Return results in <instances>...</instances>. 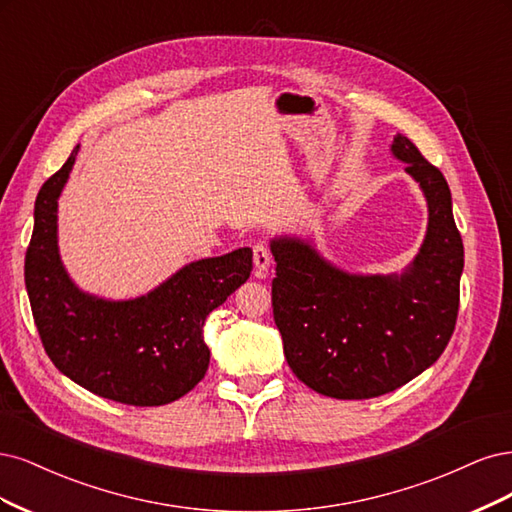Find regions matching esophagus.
<instances>
[{"label":"esophagus","mask_w":512,"mask_h":512,"mask_svg":"<svg viewBox=\"0 0 512 512\" xmlns=\"http://www.w3.org/2000/svg\"><path fill=\"white\" fill-rule=\"evenodd\" d=\"M253 263H255V276L257 278H263V276L268 274V268H270V263H272V253L268 249V244L257 242L253 246Z\"/></svg>","instance_id":"esophagus-1"}]
</instances>
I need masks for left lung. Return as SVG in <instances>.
<instances>
[{
    "label": "left lung",
    "instance_id": "obj_1",
    "mask_svg": "<svg viewBox=\"0 0 512 512\" xmlns=\"http://www.w3.org/2000/svg\"><path fill=\"white\" fill-rule=\"evenodd\" d=\"M391 151L430 208L421 251L402 276L346 274L302 240H272V308L287 364L327 398L395 391L434 364L455 329L464 242L449 185L406 136H395Z\"/></svg>",
    "mask_w": 512,
    "mask_h": 512
}]
</instances>
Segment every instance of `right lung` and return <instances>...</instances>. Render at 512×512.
Instances as JSON below:
<instances>
[{
    "mask_svg": "<svg viewBox=\"0 0 512 512\" xmlns=\"http://www.w3.org/2000/svg\"><path fill=\"white\" fill-rule=\"evenodd\" d=\"M76 153L78 146L42 185L25 253V287L42 346L59 372L100 398L170 404L204 378V321L251 276L253 251L189 263L136 300L106 302L78 291L57 249V197Z\"/></svg>",
    "mask_w": 512,
    "mask_h": 512,
    "instance_id": "right-lung-1",
    "label": "right lung"
}]
</instances>
